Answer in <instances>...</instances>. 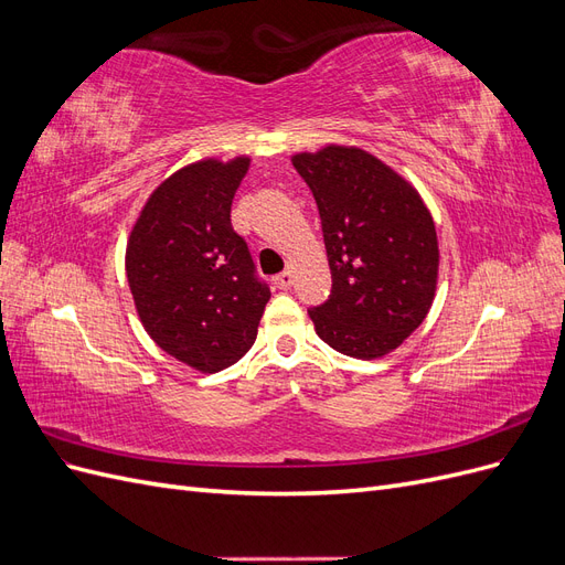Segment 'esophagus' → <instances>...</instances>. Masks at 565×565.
<instances>
[{"label":"esophagus","mask_w":565,"mask_h":565,"mask_svg":"<svg viewBox=\"0 0 565 565\" xmlns=\"http://www.w3.org/2000/svg\"><path fill=\"white\" fill-rule=\"evenodd\" d=\"M273 282H276L278 289H289V287H292V282H295V273L292 270H282V273H278L276 278H273Z\"/></svg>","instance_id":"esophagus-1"}]
</instances>
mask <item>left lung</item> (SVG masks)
<instances>
[{
  "instance_id": "1",
  "label": "left lung",
  "mask_w": 565,
  "mask_h": 565,
  "mask_svg": "<svg viewBox=\"0 0 565 565\" xmlns=\"http://www.w3.org/2000/svg\"><path fill=\"white\" fill-rule=\"evenodd\" d=\"M292 164L316 198L332 295L309 311L334 351L374 361L398 349L429 313L438 237L417 188L372 152L330 143Z\"/></svg>"
}]
</instances>
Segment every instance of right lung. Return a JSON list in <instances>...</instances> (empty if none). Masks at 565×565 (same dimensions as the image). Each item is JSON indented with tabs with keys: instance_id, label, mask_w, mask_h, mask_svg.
Returning <instances> with one entry per match:
<instances>
[{
	"instance_id": "add662e5",
	"label": "right lung",
	"mask_w": 565,
	"mask_h": 565,
	"mask_svg": "<svg viewBox=\"0 0 565 565\" xmlns=\"http://www.w3.org/2000/svg\"><path fill=\"white\" fill-rule=\"evenodd\" d=\"M249 158L185 164L150 193L131 226L125 268L136 313L156 344L198 372L252 349L270 299L231 226Z\"/></svg>"
}]
</instances>
